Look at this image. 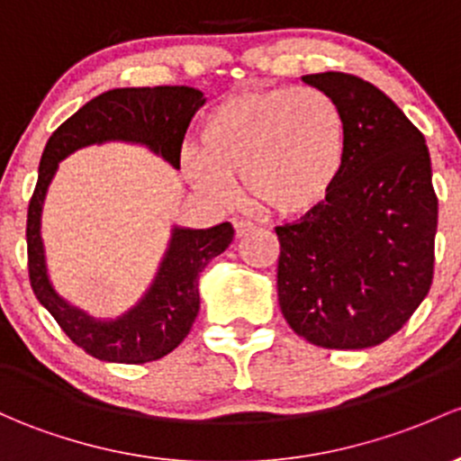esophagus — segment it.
<instances>
[{
    "label": "esophagus",
    "mask_w": 461,
    "mask_h": 461,
    "mask_svg": "<svg viewBox=\"0 0 461 461\" xmlns=\"http://www.w3.org/2000/svg\"><path fill=\"white\" fill-rule=\"evenodd\" d=\"M252 230H255V226H252L250 221H244V220L235 221V235H237V237H246V235H250Z\"/></svg>",
    "instance_id": "esophagus-1"
}]
</instances>
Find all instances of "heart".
<instances>
[{
  "label": "heart",
  "instance_id": "b5f03b06",
  "mask_svg": "<svg viewBox=\"0 0 461 461\" xmlns=\"http://www.w3.org/2000/svg\"><path fill=\"white\" fill-rule=\"evenodd\" d=\"M345 162L343 112L314 87L232 94L202 122L200 151L182 153V169L197 191L224 202L244 177L252 204L276 217L321 209Z\"/></svg>",
  "mask_w": 461,
  "mask_h": 461
}]
</instances>
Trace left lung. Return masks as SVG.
<instances>
[{
  "mask_svg": "<svg viewBox=\"0 0 461 461\" xmlns=\"http://www.w3.org/2000/svg\"><path fill=\"white\" fill-rule=\"evenodd\" d=\"M348 125L343 177L321 209L276 226L284 319L312 345L365 349L395 334L433 281L438 195L424 136L375 86L305 74Z\"/></svg>",
  "mask_w": 461,
  "mask_h": 461,
  "instance_id": "left-lung-1",
  "label": "left lung"
}]
</instances>
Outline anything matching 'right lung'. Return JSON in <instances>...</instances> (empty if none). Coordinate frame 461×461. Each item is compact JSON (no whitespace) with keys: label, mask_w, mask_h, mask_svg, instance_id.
Segmentation results:
<instances>
[{"label":"right lung","mask_w":461,"mask_h":461,"mask_svg":"<svg viewBox=\"0 0 461 461\" xmlns=\"http://www.w3.org/2000/svg\"><path fill=\"white\" fill-rule=\"evenodd\" d=\"M204 94L186 86L118 87L98 94L72 113L48 140L39 162V180L28 206V272L39 303L74 345L105 363L142 365L173 351L191 331L200 312V272L232 241L229 221L212 229L173 226L169 249L149 290L116 319H94L57 294L48 276L41 240V211L59 162L70 153L103 142H131L165 158L180 169V149L193 113L204 105Z\"/></svg>","instance_id":"1"}]
</instances>
